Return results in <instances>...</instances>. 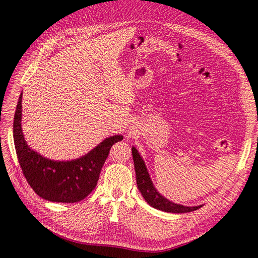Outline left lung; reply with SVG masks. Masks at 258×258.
Masks as SVG:
<instances>
[{"mask_svg": "<svg viewBox=\"0 0 258 258\" xmlns=\"http://www.w3.org/2000/svg\"><path fill=\"white\" fill-rule=\"evenodd\" d=\"M133 160H134L135 172H136V182L139 192L145 198V201L151 207L157 210L169 212V213H186L195 211L203 205L195 207H187L183 205H179L170 202L169 199L164 197L159 190H157L150 178V174L147 169V166L143 157L138 153V150L135 147H132Z\"/></svg>", "mask_w": 258, "mask_h": 258, "instance_id": "obj_1", "label": "left lung"}]
</instances>
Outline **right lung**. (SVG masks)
Instances as JSON below:
<instances>
[{"label":"right lung","mask_w":258,"mask_h":258,"mask_svg":"<svg viewBox=\"0 0 258 258\" xmlns=\"http://www.w3.org/2000/svg\"><path fill=\"white\" fill-rule=\"evenodd\" d=\"M22 93L14 118V141L23 176L33 190L41 198L53 203L73 204L85 199L95 188L103 165L111 147L123 139L122 135L105 138L84 156L71 161L47 159L32 150L24 139Z\"/></svg>","instance_id":"1"}]
</instances>
